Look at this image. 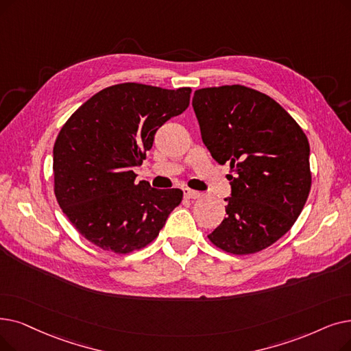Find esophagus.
<instances>
[{
  "mask_svg": "<svg viewBox=\"0 0 351 351\" xmlns=\"http://www.w3.org/2000/svg\"><path fill=\"white\" fill-rule=\"evenodd\" d=\"M184 196L186 197V199H199V197L202 196V193L186 188V189H184Z\"/></svg>",
  "mask_w": 351,
  "mask_h": 351,
  "instance_id": "1",
  "label": "esophagus"
}]
</instances>
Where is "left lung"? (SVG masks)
<instances>
[{"instance_id": "left-lung-1", "label": "left lung", "mask_w": 351, "mask_h": 351, "mask_svg": "<svg viewBox=\"0 0 351 351\" xmlns=\"http://www.w3.org/2000/svg\"><path fill=\"white\" fill-rule=\"evenodd\" d=\"M202 142L234 175L226 218L208 238L235 255L261 251L294 225L311 188L307 136L269 96L245 86L195 91Z\"/></svg>"}]
</instances>
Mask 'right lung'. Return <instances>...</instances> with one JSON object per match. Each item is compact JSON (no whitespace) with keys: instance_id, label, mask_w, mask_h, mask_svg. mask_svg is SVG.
Here are the masks:
<instances>
[{"instance_id":"right-lung-1","label":"right lung","mask_w":351,"mask_h":351,"mask_svg":"<svg viewBox=\"0 0 351 351\" xmlns=\"http://www.w3.org/2000/svg\"><path fill=\"white\" fill-rule=\"evenodd\" d=\"M191 88L139 83L103 88L75 110L53 149L54 192L73 226L104 251L128 254L154 241L182 191L136 184L155 133L189 106Z\"/></svg>"}]
</instances>
